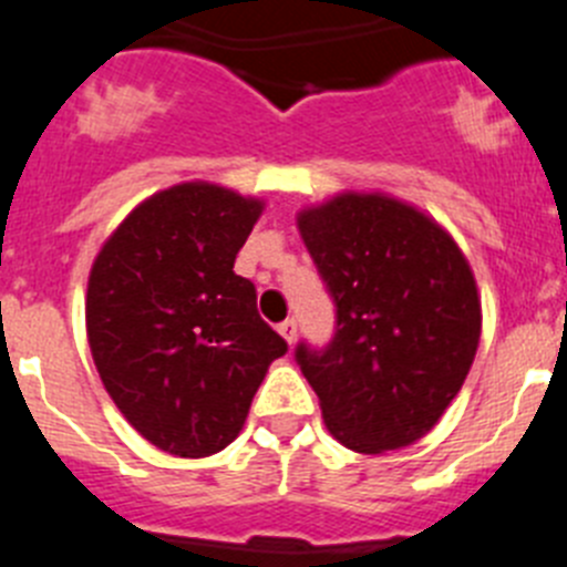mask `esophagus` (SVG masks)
<instances>
[{
    "label": "esophagus",
    "instance_id": "1",
    "mask_svg": "<svg viewBox=\"0 0 567 567\" xmlns=\"http://www.w3.org/2000/svg\"><path fill=\"white\" fill-rule=\"evenodd\" d=\"M278 332H280V338H284L289 346H292L295 338H298V323H295L292 318H287V320H284V323H278Z\"/></svg>",
    "mask_w": 567,
    "mask_h": 567
}]
</instances>
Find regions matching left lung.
<instances>
[{
    "mask_svg": "<svg viewBox=\"0 0 567 567\" xmlns=\"http://www.w3.org/2000/svg\"><path fill=\"white\" fill-rule=\"evenodd\" d=\"M300 238L338 307L300 372L340 445L383 454L432 432L480 346L477 280L432 215L385 193H338L298 213Z\"/></svg>",
    "mask_w": 567,
    "mask_h": 567,
    "instance_id": "8db88e82",
    "label": "left lung"
}]
</instances>
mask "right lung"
Instances as JSON below:
<instances>
[{"label":"right lung","mask_w":567,"mask_h":567,"mask_svg":"<svg viewBox=\"0 0 567 567\" xmlns=\"http://www.w3.org/2000/svg\"><path fill=\"white\" fill-rule=\"evenodd\" d=\"M264 213L252 195L184 182L144 198L99 249L84 320L104 389L144 440L209 457L244 429L287 340L233 272Z\"/></svg>","instance_id":"obj_1"}]
</instances>
